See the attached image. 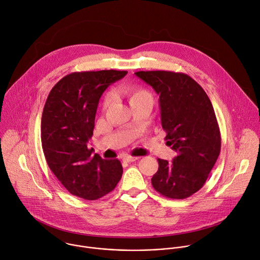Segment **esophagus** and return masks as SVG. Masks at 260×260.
<instances>
[{"label": "esophagus", "instance_id": "34e87169", "mask_svg": "<svg viewBox=\"0 0 260 260\" xmlns=\"http://www.w3.org/2000/svg\"><path fill=\"white\" fill-rule=\"evenodd\" d=\"M139 159V157H137V156H131V155H125L124 157H123V161H125V162H133V161H136V160H138Z\"/></svg>", "mask_w": 260, "mask_h": 260}]
</instances>
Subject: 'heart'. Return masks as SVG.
Returning <instances> with one entry per match:
<instances>
[{
  "instance_id": "1",
  "label": "heart",
  "mask_w": 260,
  "mask_h": 260,
  "mask_svg": "<svg viewBox=\"0 0 260 260\" xmlns=\"http://www.w3.org/2000/svg\"><path fill=\"white\" fill-rule=\"evenodd\" d=\"M122 93L128 99L131 105H133L137 102H142V101L153 102L152 93L142 86L135 85V86H129V87L123 88ZM111 101H112V94L107 93L103 100V110L104 111H106L109 108Z\"/></svg>"
}]
</instances>
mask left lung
I'll use <instances>...</instances> for the list:
<instances>
[{
    "mask_svg": "<svg viewBox=\"0 0 260 260\" xmlns=\"http://www.w3.org/2000/svg\"><path fill=\"white\" fill-rule=\"evenodd\" d=\"M135 74L159 94L165 140L177 152L173 161L157 159L152 186L169 199L189 198L204 186L221 150V135L212 103L187 74L171 71Z\"/></svg>",
    "mask_w": 260,
    "mask_h": 260,
    "instance_id": "obj_1",
    "label": "left lung"
}]
</instances>
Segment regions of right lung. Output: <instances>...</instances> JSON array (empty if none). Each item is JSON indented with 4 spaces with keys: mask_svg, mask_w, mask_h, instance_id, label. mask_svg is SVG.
Here are the masks:
<instances>
[{
    "mask_svg": "<svg viewBox=\"0 0 260 260\" xmlns=\"http://www.w3.org/2000/svg\"><path fill=\"white\" fill-rule=\"evenodd\" d=\"M126 74L116 70L74 72L61 78L47 96L41 120L43 152L52 173L73 196L99 200L121 179V162L92 156L87 143L101 95Z\"/></svg>",
    "mask_w": 260,
    "mask_h": 260,
    "instance_id": "add662e5",
    "label": "right lung"
}]
</instances>
